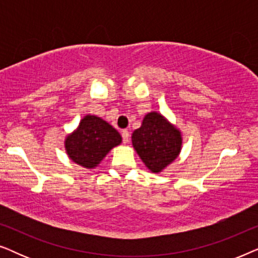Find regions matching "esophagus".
<instances>
[{
    "label": "esophagus",
    "mask_w": 258,
    "mask_h": 258,
    "mask_svg": "<svg viewBox=\"0 0 258 258\" xmlns=\"http://www.w3.org/2000/svg\"><path fill=\"white\" fill-rule=\"evenodd\" d=\"M129 132L126 129L122 130V139H123V142L124 143H128L129 142Z\"/></svg>",
    "instance_id": "1"
}]
</instances>
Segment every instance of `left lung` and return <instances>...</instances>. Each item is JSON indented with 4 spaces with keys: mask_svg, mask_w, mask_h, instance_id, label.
I'll return each mask as SVG.
<instances>
[{
    "mask_svg": "<svg viewBox=\"0 0 258 258\" xmlns=\"http://www.w3.org/2000/svg\"><path fill=\"white\" fill-rule=\"evenodd\" d=\"M132 142L146 167L158 174L181 153L182 135L164 116L151 111L144 116L142 125L133 133Z\"/></svg>",
    "mask_w": 258,
    "mask_h": 258,
    "instance_id": "obj_1",
    "label": "left lung"
}]
</instances>
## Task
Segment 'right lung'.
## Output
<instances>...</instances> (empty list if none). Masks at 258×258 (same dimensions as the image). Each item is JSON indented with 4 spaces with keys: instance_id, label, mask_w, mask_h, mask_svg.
<instances>
[{
    "instance_id": "right-lung-1",
    "label": "right lung",
    "mask_w": 258,
    "mask_h": 258,
    "mask_svg": "<svg viewBox=\"0 0 258 258\" xmlns=\"http://www.w3.org/2000/svg\"><path fill=\"white\" fill-rule=\"evenodd\" d=\"M121 142V135L112 125L97 116L87 115L81 119L77 129L67 136L64 147L73 162L93 169Z\"/></svg>"
}]
</instances>
